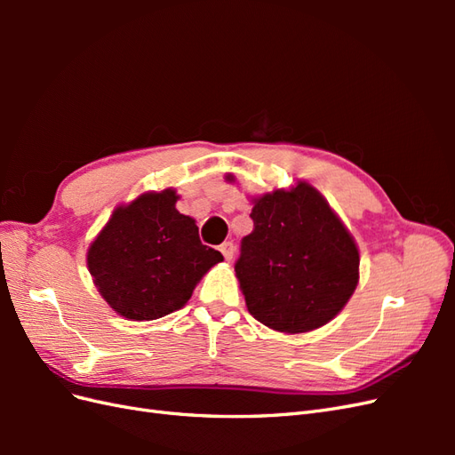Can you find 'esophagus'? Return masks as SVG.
I'll list each match as a JSON object with an SVG mask.
<instances>
[{"mask_svg":"<svg viewBox=\"0 0 455 455\" xmlns=\"http://www.w3.org/2000/svg\"><path fill=\"white\" fill-rule=\"evenodd\" d=\"M220 251H222V254H224V258H226L228 261H231L233 256H235V244L226 241V243L220 244Z\"/></svg>","mask_w":455,"mask_h":455,"instance_id":"34e87169","label":"esophagus"}]
</instances>
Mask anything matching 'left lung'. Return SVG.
Here are the masks:
<instances>
[{"label":"left lung","instance_id":"1","mask_svg":"<svg viewBox=\"0 0 455 455\" xmlns=\"http://www.w3.org/2000/svg\"><path fill=\"white\" fill-rule=\"evenodd\" d=\"M251 218L235 261L251 315L288 334L332 321L359 283V251L324 197L299 182L254 199Z\"/></svg>","mask_w":455,"mask_h":455}]
</instances>
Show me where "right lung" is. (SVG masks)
<instances>
[{"mask_svg":"<svg viewBox=\"0 0 455 455\" xmlns=\"http://www.w3.org/2000/svg\"><path fill=\"white\" fill-rule=\"evenodd\" d=\"M174 189L119 206L87 254L104 299L132 321L180 309L196 284L224 256L201 243L196 220L176 211Z\"/></svg>","mask_w":455,"mask_h":455,"instance_id":"obj_1","label":"right lung"}]
</instances>
